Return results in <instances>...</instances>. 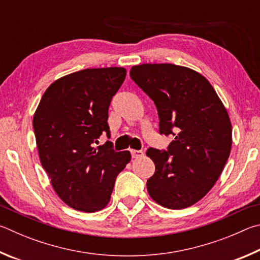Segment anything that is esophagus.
Returning <instances> with one entry per match:
<instances>
[{"mask_svg": "<svg viewBox=\"0 0 260 260\" xmlns=\"http://www.w3.org/2000/svg\"><path fill=\"white\" fill-rule=\"evenodd\" d=\"M131 155H133L134 158H139V157L144 156V152L137 151V149H131Z\"/></svg>", "mask_w": 260, "mask_h": 260, "instance_id": "obj_1", "label": "esophagus"}]
</instances>
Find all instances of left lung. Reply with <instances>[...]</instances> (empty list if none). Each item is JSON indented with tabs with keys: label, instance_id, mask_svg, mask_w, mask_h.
<instances>
[{
	"label": "left lung",
	"instance_id": "left-lung-1",
	"mask_svg": "<svg viewBox=\"0 0 260 260\" xmlns=\"http://www.w3.org/2000/svg\"><path fill=\"white\" fill-rule=\"evenodd\" d=\"M130 77L157 108L160 134L174 136L167 151L148 148L155 165L149 197L168 209H184L206 197L232 148V124L206 77L174 63H142Z\"/></svg>",
	"mask_w": 260,
	"mask_h": 260
}]
</instances>
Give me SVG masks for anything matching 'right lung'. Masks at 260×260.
<instances>
[{"label":"right lung","instance_id":"obj_1","mask_svg":"<svg viewBox=\"0 0 260 260\" xmlns=\"http://www.w3.org/2000/svg\"><path fill=\"white\" fill-rule=\"evenodd\" d=\"M123 67L86 68L62 76L45 90L33 117L41 165L68 207L95 212L107 206L117 175L131 160L109 138L108 107L125 79Z\"/></svg>","mask_w":260,"mask_h":260}]
</instances>
